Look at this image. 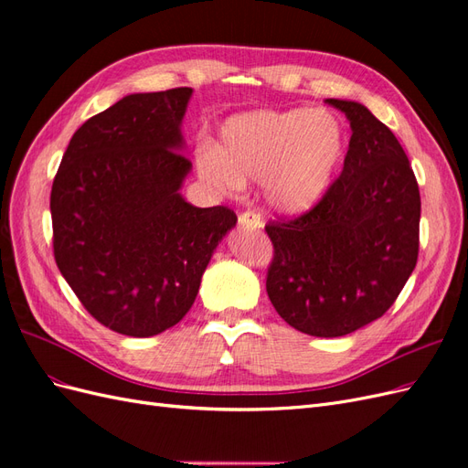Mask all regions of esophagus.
<instances>
[{
    "label": "esophagus",
    "instance_id": "1",
    "mask_svg": "<svg viewBox=\"0 0 468 468\" xmlns=\"http://www.w3.org/2000/svg\"><path fill=\"white\" fill-rule=\"evenodd\" d=\"M239 224L244 226V229H261L263 226V220H261V215L258 210H251V208H248V210H244L242 215H239Z\"/></svg>",
    "mask_w": 468,
    "mask_h": 468
}]
</instances>
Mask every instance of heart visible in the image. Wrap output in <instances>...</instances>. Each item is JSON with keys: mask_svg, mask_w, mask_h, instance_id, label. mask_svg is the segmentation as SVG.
I'll list each match as a JSON object with an SVG mask.
<instances>
[{"mask_svg": "<svg viewBox=\"0 0 468 468\" xmlns=\"http://www.w3.org/2000/svg\"><path fill=\"white\" fill-rule=\"evenodd\" d=\"M344 124L324 109L251 111L222 124L220 146L197 152L201 177L232 193L246 181L265 183L267 201L282 212L314 207L344 162Z\"/></svg>", "mask_w": 468, "mask_h": 468, "instance_id": "heart-1", "label": "heart"}]
</instances>
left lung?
I'll return each mask as SVG.
<instances>
[{"instance_id":"1","label":"left lung","mask_w":468,"mask_h":468,"mask_svg":"<svg viewBox=\"0 0 468 468\" xmlns=\"http://www.w3.org/2000/svg\"><path fill=\"white\" fill-rule=\"evenodd\" d=\"M351 126L344 169L294 218L265 224L273 260L267 294L294 330L339 337L380 318L412 275L420 250V189L387 124L361 103L325 99Z\"/></svg>"}]
</instances>
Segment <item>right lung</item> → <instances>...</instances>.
<instances>
[{
  "label": "right lung",
  "instance_id": "right-lung-1",
  "mask_svg": "<svg viewBox=\"0 0 468 468\" xmlns=\"http://www.w3.org/2000/svg\"><path fill=\"white\" fill-rule=\"evenodd\" d=\"M191 93H133L88 119L52 183L56 265L83 308L122 335L150 337L186 316L238 220L179 193L191 169L179 152Z\"/></svg>",
  "mask_w": 468,
  "mask_h": 468
}]
</instances>
